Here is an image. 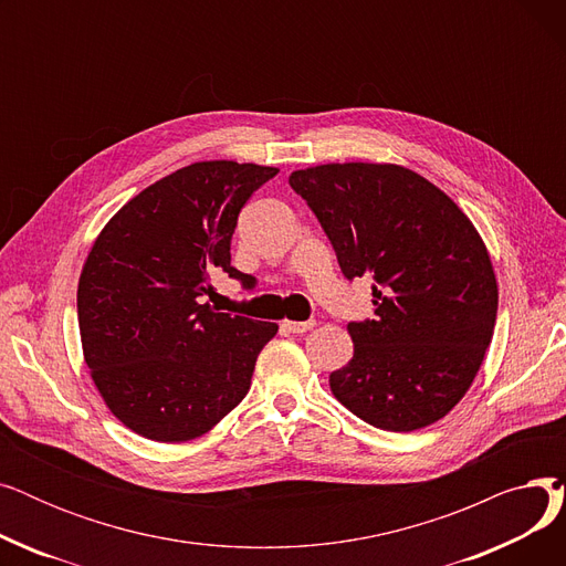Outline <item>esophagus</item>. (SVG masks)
Instances as JSON below:
<instances>
[{"label":"esophagus","instance_id":"34e87169","mask_svg":"<svg viewBox=\"0 0 566 566\" xmlns=\"http://www.w3.org/2000/svg\"><path fill=\"white\" fill-rule=\"evenodd\" d=\"M314 321H282V328L293 333V335H303V333H310L314 328Z\"/></svg>","mask_w":566,"mask_h":566}]
</instances>
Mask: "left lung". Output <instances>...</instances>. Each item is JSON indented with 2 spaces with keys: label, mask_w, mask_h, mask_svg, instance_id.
I'll use <instances>...</instances> for the list:
<instances>
[{
  "label": "left lung",
  "mask_w": 566,
  "mask_h": 566,
  "mask_svg": "<svg viewBox=\"0 0 566 566\" xmlns=\"http://www.w3.org/2000/svg\"><path fill=\"white\" fill-rule=\"evenodd\" d=\"M344 277H371L376 318L348 323L353 358L331 390L376 429L415 431L468 392L491 344L497 282L482 235L424 176L331 163L289 176Z\"/></svg>",
  "instance_id": "1"
}]
</instances>
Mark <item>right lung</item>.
<instances>
[{"instance_id": "add662e5", "label": "right lung", "mask_w": 566, "mask_h": 566, "mask_svg": "<svg viewBox=\"0 0 566 566\" xmlns=\"http://www.w3.org/2000/svg\"><path fill=\"white\" fill-rule=\"evenodd\" d=\"M275 167L195 163L142 190L98 233L77 284L84 363L130 431L188 442L250 390L277 323L216 312L201 298L231 265L238 213Z\"/></svg>"}]
</instances>
